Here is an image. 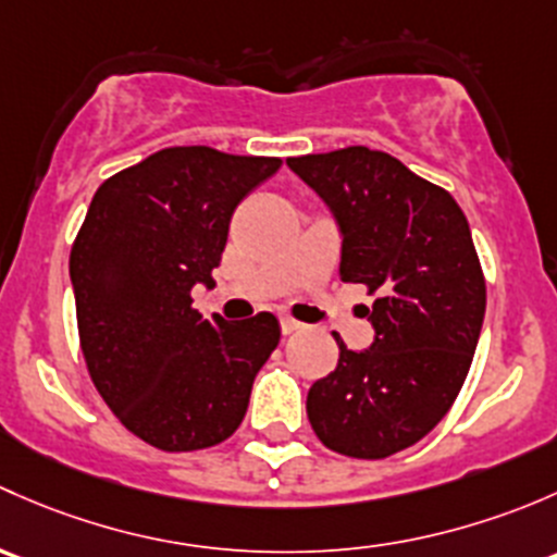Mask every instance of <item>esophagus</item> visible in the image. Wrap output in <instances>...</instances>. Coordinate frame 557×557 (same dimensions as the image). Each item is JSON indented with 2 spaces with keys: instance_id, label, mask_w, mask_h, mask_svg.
Returning a JSON list of instances; mask_svg holds the SVG:
<instances>
[{
  "instance_id": "34e87169",
  "label": "esophagus",
  "mask_w": 557,
  "mask_h": 557,
  "mask_svg": "<svg viewBox=\"0 0 557 557\" xmlns=\"http://www.w3.org/2000/svg\"><path fill=\"white\" fill-rule=\"evenodd\" d=\"M297 330H302L300 321H295L289 317H281V332H284V335H292V332H297Z\"/></svg>"
}]
</instances>
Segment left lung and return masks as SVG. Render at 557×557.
<instances>
[{
    "label": "left lung",
    "instance_id": "1",
    "mask_svg": "<svg viewBox=\"0 0 557 557\" xmlns=\"http://www.w3.org/2000/svg\"><path fill=\"white\" fill-rule=\"evenodd\" d=\"M286 165L335 214L341 278L375 295V341L341 359L308 392V421L341 456L386 458L445 418L472 367L485 276L453 195L370 147L300 154Z\"/></svg>",
    "mask_w": 557,
    "mask_h": 557
}]
</instances>
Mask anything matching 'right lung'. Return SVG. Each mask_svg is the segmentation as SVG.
I'll return each mask as SVG.
<instances>
[{"mask_svg": "<svg viewBox=\"0 0 557 557\" xmlns=\"http://www.w3.org/2000/svg\"><path fill=\"white\" fill-rule=\"evenodd\" d=\"M278 169L281 158L169 147L90 200L69 255L79 348L109 410L152 448L225 443L278 346L273 313L227 324L190 297L214 286L236 206Z\"/></svg>", "mask_w": 557, "mask_h": 557, "instance_id": "add662e5", "label": "right lung"}]
</instances>
